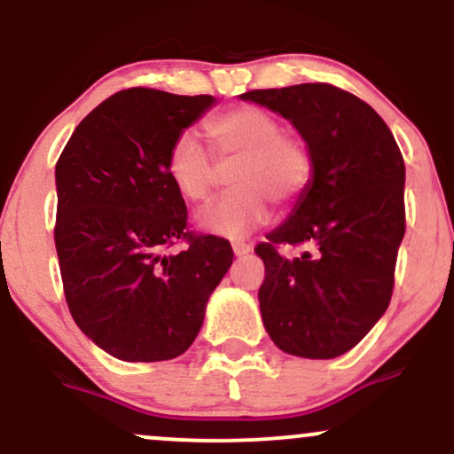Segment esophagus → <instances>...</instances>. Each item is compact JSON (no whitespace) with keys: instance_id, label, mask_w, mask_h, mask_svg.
I'll use <instances>...</instances> for the list:
<instances>
[{"instance_id":"1","label":"esophagus","mask_w":454,"mask_h":454,"mask_svg":"<svg viewBox=\"0 0 454 454\" xmlns=\"http://www.w3.org/2000/svg\"><path fill=\"white\" fill-rule=\"evenodd\" d=\"M251 251H253L251 242H242V240L233 242V253H236V257H244V254H248Z\"/></svg>"}]
</instances>
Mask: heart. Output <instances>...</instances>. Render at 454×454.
Instances as JSON below:
<instances>
[{"label": "heart", "mask_w": 454, "mask_h": 454, "mask_svg": "<svg viewBox=\"0 0 454 454\" xmlns=\"http://www.w3.org/2000/svg\"><path fill=\"white\" fill-rule=\"evenodd\" d=\"M212 152L192 132H182L167 152V176L188 203H207L229 171L233 188L200 218L201 227L225 238H244L268 218L270 206L287 207L304 195L315 173L313 152L302 137L285 132L278 117L240 105L206 121ZM219 165L216 166L215 162Z\"/></svg>", "instance_id": "b5f03b06"}]
</instances>
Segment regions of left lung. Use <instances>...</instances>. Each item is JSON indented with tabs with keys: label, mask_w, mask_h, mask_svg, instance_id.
Returning a JSON list of instances; mask_svg holds the SVG:
<instances>
[{
	"label": "left lung",
	"mask_w": 454,
	"mask_h": 454,
	"mask_svg": "<svg viewBox=\"0 0 454 454\" xmlns=\"http://www.w3.org/2000/svg\"><path fill=\"white\" fill-rule=\"evenodd\" d=\"M277 111L313 152L298 207L254 247L266 278L259 307L270 339L300 358L328 360L366 337L388 309L405 236V162L386 121L330 83L242 94ZM309 246L300 258L278 251Z\"/></svg>",
	"instance_id": "obj_1"
}]
</instances>
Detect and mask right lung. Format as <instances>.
<instances>
[{"label":"right lung","mask_w":454,"mask_h":454,"mask_svg":"<svg viewBox=\"0 0 454 454\" xmlns=\"http://www.w3.org/2000/svg\"><path fill=\"white\" fill-rule=\"evenodd\" d=\"M212 103L121 90L83 117L55 165V248L70 315L126 363L184 354L233 262L227 240L188 229L167 176L173 139Z\"/></svg>","instance_id":"add662e5"}]
</instances>
